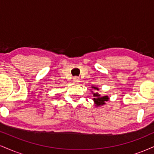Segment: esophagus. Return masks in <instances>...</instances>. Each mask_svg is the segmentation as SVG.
Segmentation results:
<instances>
[{"mask_svg":"<svg viewBox=\"0 0 154 154\" xmlns=\"http://www.w3.org/2000/svg\"><path fill=\"white\" fill-rule=\"evenodd\" d=\"M73 82H75V83H79V79L77 77H74V78H73Z\"/></svg>","mask_w":154,"mask_h":154,"instance_id":"1","label":"esophagus"}]
</instances>
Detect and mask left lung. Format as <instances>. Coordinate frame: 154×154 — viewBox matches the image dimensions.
<instances>
[{
  "mask_svg": "<svg viewBox=\"0 0 154 154\" xmlns=\"http://www.w3.org/2000/svg\"><path fill=\"white\" fill-rule=\"evenodd\" d=\"M91 88H93V91H91V93H93V97H94L93 100L94 101L95 106L99 107L105 105L106 102L109 100V97L107 95H100V94L98 93V91L100 90L99 88L93 85H92Z\"/></svg>",
  "mask_w": 154,
  "mask_h": 154,
  "instance_id": "1",
  "label": "left lung"
}]
</instances>
